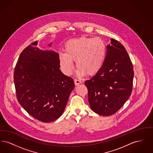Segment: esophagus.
Instances as JSON below:
<instances>
[{
	"label": "esophagus",
	"instance_id": "esophagus-1",
	"mask_svg": "<svg viewBox=\"0 0 153 153\" xmlns=\"http://www.w3.org/2000/svg\"><path fill=\"white\" fill-rule=\"evenodd\" d=\"M81 83V80H78V79H74V84H75L76 85H79Z\"/></svg>",
	"mask_w": 153,
	"mask_h": 153
}]
</instances>
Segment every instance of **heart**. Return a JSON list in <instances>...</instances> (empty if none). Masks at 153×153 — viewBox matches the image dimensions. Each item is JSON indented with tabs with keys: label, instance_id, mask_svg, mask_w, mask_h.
<instances>
[{
	"label": "heart",
	"instance_id": "heart-1",
	"mask_svg": "<svg viewBox=\"0 0 153 153\" xmlns=\"http://www.w3.org/2000/svg\"><path fill=\"white\" fill-rule=\"evenodd\" d=\"M65 53H59L61 68L66 75L73 72V61H76L79 76L86 73L92 76L98 73L103 66L106 56V46L99 38L81 36L69 40L64 46Z\"/></svg>",
	"mask_w": 153,
	"mask_h": 153
}]
</instances>
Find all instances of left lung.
Segmentation results:
<instances>
[{"mask_svg": "<svg viewBox=\"0 0 153 153\" xmlns=\"http://www.w3.org/2000/svg\"><path fill=\"white\" fill-rule=\"evenodd\" d=\"M133 79V66L125 48L111 39L101 70L85 81L91 109L102 116L115 114L130 96Z\"/></svg>", "mask_w": 153, "mask_h": 153, "instance_id": "8db88e82", "label": "left lung"}]
</instances>
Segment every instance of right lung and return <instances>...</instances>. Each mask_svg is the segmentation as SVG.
<instances>
[{
	"instance_id": "right-lung-1",
	"label": "right lung",
	"mask_w": 153,
	"mask_h": 153,
	"mask_svg": "<svg viewBox=\"0 0 153 153\" xmlns=\"http://www.w3.org/2000/svg\"><path fill=\"white\" fill-rule=\"evenodd\" d=\"M37 44L33 42L21 53L15 68V87L18 101L27 112L49 123L63 114L74 83L60 71L58 53L40 50Z\"/></svg>"
}]
</instances>
